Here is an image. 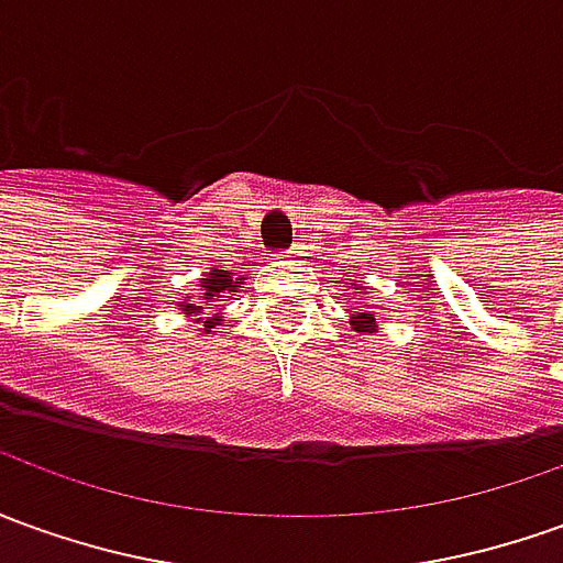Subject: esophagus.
<instances>
[{
	"label": "esophagus",
	"mask_w": 563,
	"mask_h": 563,
	"mask_svg": "<svg viewBox=\"0 0 563 563\" xmlns=\"http://www.w3.org/2000/svg\"><path fill=\"white\" fill-rule=\"evenodd\" d=\"M288 257H300V247H294V251H288Z\"/></svg>",
	"instance_id": "esophagus-1"
}]
</instances>
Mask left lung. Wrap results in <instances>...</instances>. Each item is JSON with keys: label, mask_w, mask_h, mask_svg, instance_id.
Wrapping results in <instances>:
<instances>
[{"label": "left lung", "mask_w": 563, "mask_h": 563, "mask_svg": "<svg viewBox=\"0 0 563 563\" xmlns=\"http://www.w3.org/2000/svg\"><path fill=\"white\" fill-rule=\"evenodd\" d=\"M352 324H355V331L358 333H374V316H371V312H358Z\"/></svg>", "instance_id": "1"}]
</instances>
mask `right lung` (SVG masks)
Listing matches in <instances>:
<instances>
[{
    "label": "right lung",
    "instance_id": "obj_1",
    "mask_svg": "<svg viewBox=\"0 0 563 563\" xmlns=\"http://www.w3.org/2000/svg\"><path fill=\"white\" fill-rule=\"evenodd\" d=\"M239 285H242V278H232L227 269H211V273L201 278L199 303H180L184 306V316H196V312H217V309H220V303L230 297L232 290H239ZM217 321H220V316L208 321L205 328H214Z\"/></svg>",
    "mask_w": 563,
    "mask_h": 563
}]
</instances>
